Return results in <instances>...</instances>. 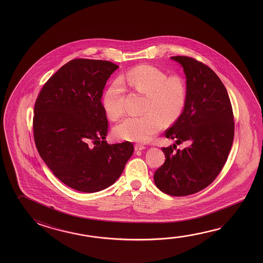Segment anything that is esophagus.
I'll use <instances>...</instances> for the list:
<instances>
[{"instance_id": "1", "label": "esophagus", "mask_w": 263, "mask_h": 263, "mask_svg": "<svg viewBox=\"0 0 263 263\" xmlns=\"http://www.w3.org/2000/svg\"><path fill=\"white\" fill-rule=\"evenodd\" d=\"M135 149L136 151H144V149H146V146L140 145V144H137V145H135Z\"/></svg>"}]
</instances>
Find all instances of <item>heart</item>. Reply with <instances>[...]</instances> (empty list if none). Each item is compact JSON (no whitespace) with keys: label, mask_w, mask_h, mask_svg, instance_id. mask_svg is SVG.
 <instances>
[{"label":"heart","mask_w":263,"mask_h":263,"mask_svg":"<svg viewBox=\"0 0 263 263\" xmlns=\"http://www.w3.org/2000/svg\"><path fill=\"white\" fill-rule=\"evenodd\" d=\"M125 79L133 89L146 95L144 107L146 114L125 117L117 124L114 133L119 139L148 142L163 128L164 120L173 123L181 116L185 106V84L181 77L168 76L151 65L135 67ZM124 92L123 82L117 79L104 93V110L112 119H117L124 112Z\"/></svg>","instance_id":"heart-1"}]
</instances>
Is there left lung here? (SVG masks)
<instances>
[{
	"instance_id": "1",
	"label": "left lung",
	"mask_w": 263,
	"mask_h": 263,
	"mask_svg": "<svg viewBox=\"0 0 263 263\" xmlns=\"http://www.w3.org/2000/svg\"><path fill=\"white\" fill-rule=\"evenodd\" d=\"M186 77L185 106L165 137L189 146L163 147L165 162L154 173L165 194L185 196L211 184L228 159L234 138V117L228 91L206 65L192 58L171 57Z\"/></svg>"
}]
</instances>
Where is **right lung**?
<instances>
[{"label": "right lung", "mask_w": 263, "mask_h": 263, "mask_svg": "<svg viewBox=\"0 0 263 263\" xmlns=\"http://www.w3.org/2000/svg\"><path fill=\"white\" fill-rule=\"evenodd\" d=\"M112 62L76 59L62 66L36 99L33 129L39 155L66 185L96 193L114 184L133 154L131 142L109 145L101 103Z\"/></svg>", "instance_id": "add662e5"}]
</instances>
